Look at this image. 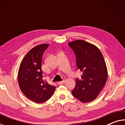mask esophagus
Masks as SVG:
<instances>
[{
	"label": "esophagus",
	"instance_id": "1",
	"mask_svg": "<svg viewBox=\"0 0 125 125\" xmlns=\"http://www.w3.org/2000/svg\"><path fill=\"white\" fill-rule=\"evenodd\" d=\"M64 82H65V80H63L62 81H61V82H58L57 83V84H58V85H61V84L64 83Z\"/></svg>",
	"mask_w": 125,
	"mask_h": 125
}]
</instances>
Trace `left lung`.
Listing matches in <instances>:
<instances>
[{
	"instance_id": "obj_1",
	"label": "left lung",
	"mask_w": 125,
	"mask_h": 125,
	"mask_svg": "<svg viewBox=\"0 0 125 125\" xmlns=\"http://www.w3.org/2000/svg\"><path fill=\"white\" fill-rule=\"evenodd\" d=\"M76 57L77 70L83 72L81 79L77 78L72 91L73 95L83 103L94 100L106 82L107 71L104 59L99 48L84 40L69 42Z\"/></svg>"
}]
</instances>
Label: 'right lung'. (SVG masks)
Returning a JSON list of instances; mask_svg holds the SVG:
<instances>
[{
  "label": "right lung",
  "instance_id": "add662e5",
  "mask_svg": "<svg viewBox=\"0 0 125 125\" xmlns=\"http://www.w3.org/2000/svg\"><path fill=\"white\" fill-rule=\"evenodd\" d=\"M48 44H42L32 48L21 63L18 72V83L21 92L33 102L42 103L52 96L56 86L43 80L42 58Z\"/></svg>",
  "mask_w": 125,
  "mask_h": 125
}]
</instances>
